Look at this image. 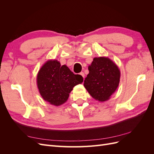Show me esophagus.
I'll list each match as a JSON object with an SVG mask.
<instances>
[{
    "instance_id": "1",
    "label": "esophagus",
    "mask_w": 154,
    "mask_h": 154,
    "mask_svg": "<svg viewBox=\"0 0 154 154\" xmlns=\"http://www.w3.org/2000/svg\"><path fill=\"white\" fill-rule=\"evenodd\" d=\"M80 75L83 78V79H84V77H85V74H84V73H83V72H81L80 73Z\"/></svg>"
}]
</instances>
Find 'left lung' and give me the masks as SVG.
I'll list each match as a JSON object with an SVG mask.
<instances>
[{
    "mask_svg": "<svg viewBox=\"0 0 154 154\" xmlns=\"http://www.w3.org/2000/svg\"><path fill=\"white\" fill-rule=\"evenodd\" d=\"M88 69L89 73L83 83L88 92L100 102L109 100L119 83L121 73L117 65L108 57H96Z\"/></svg>",
    "mask_w": 154,
    "mask_h": 154,
    "instance_id": "left-lung-1",
    "label": "left lung"
}]
</instances>
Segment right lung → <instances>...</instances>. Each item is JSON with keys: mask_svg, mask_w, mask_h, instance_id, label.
I'll return each instance as SVG.
<instances>
[{"mask_svg": "<svg viewBox=\"0 0 154 154\" xmlns=\"http://www.w3.org/2000/svg\"><path fill=\"white\" fill-rule=\"evenodd\" d=\"M80 74H74L66 65L57 60H48L37 74L36 83L42 98L54 106L66 103L74 86L83 82Z\"/></svg>", "mask_w": 154, "mask_h": 154, "instance_id": "right-lung-1", "label": "right lung"}]
</instances>
